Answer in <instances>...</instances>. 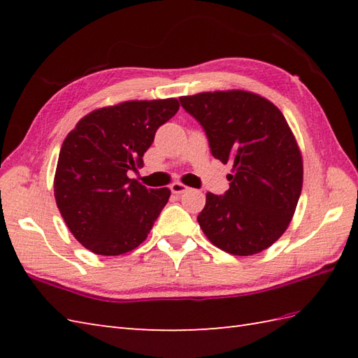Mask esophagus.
<instances>
[{
  "instance_id": "obj_1",
  "label": "esophagus",
  "mask_w": 358,
  "mask_h": 358,
  "mask_svg": "<svg viewBox=\"0 0 358 358\" xmlns=\"http://www.w3.org/2000/svg\"><path fill=\"white\" fill-rule=\"evenodd\" d=\"M187 186H185L183 183H178V181H175V183H172L171 185V191H172V194H175V195H180V194H185L186 191H187Z\"/></svg>"
}]
</instances>
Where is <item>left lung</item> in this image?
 I'll return each mask as SVG.
<instances>
[{
	"instance_id": "left-lung-1",
	"label": "left lung",
	"mask_w": 358,
	"mask_h": 358,
	"mask_svg": "<svg viewBox=\"0 0 358 358\" xmlns=\"http://www.w3.org/2000/svg\"><path fill=\"white\" fill-rule=\"evenodd\" d=\"M183 109L206 132L210 154L232 163L224 195L206 194L196 217L212 245L254 255L273 245L294 217L303 186V159L283 113L246 90L181 96Z\"/></svg>"
}]
</instances>
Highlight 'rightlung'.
<instances>
[{"instance_id": "obj_1", "label": "right lung", "mask_w": 358, "mask_h": 358, "mask_svg": "<svg viewBox=\"0 0 358 358\" xmlns=\"http://www.w3.org/2000/svg\"><path fill=\"white\" fill-rule=\"evenodd\" d=\"M178 109L175 98L124 101L87 113L67 134L53 191L69 231L94 254L121 255L148 238L171 191L148 189L127 172Z\"/></svg>"}]
</instances>
